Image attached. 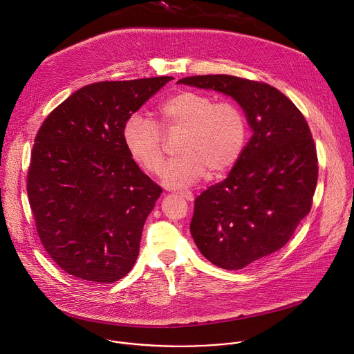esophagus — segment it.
Instances as JSON below:
<instances>
[{
	"label": "esophagus",
	"instance_id": "obj_1",
	"mask_svg": "<svg viewBox=\"0 0 354 354\" xmlns=\"http://www.w3.org/2000/svg\"><path fill=\"white\" fill-rule=\"evenodd\" d=\"M179 194H180L183 198H186L187 201H193V200H194V196H193L192 192H179Z\"/></svg>",
	"mask_w": 354,
	"mask_h": 354
}]
</instances>
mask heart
Segmentation results:
<instances>
[{
  "mask_svg": "<svg viewBox=\"0 0 354 354\" xmlns=\"http://www.w3.org/2000/svg\"><path fill=\"white\" fill-rule=\"evenodd\" d=\"M165 131H182L179 158L168 164L162 180L168 187H187L210 171H228L242 154L246 141V120L238 105L216 102L207 93L180 91L160 105ZM123 142L131 158L148 174L158 175L164 167V137L156 122L140 113L123 126Z\"/></svg>",
  "mask_w": 354,
  "mask_h": 354,
  "instance_id": "obj_1",
  "label": "heart"
}]
</instances>
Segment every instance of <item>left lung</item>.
Instances as JSON below:
<instances>
[{"mask_svg": "<svg viewBox=\"0 0 354 354\" xmlns=\"http://www.w3.org/2000/svg\"><path fill=\"white\" fill-rule=\"evenodd\" d=\"M234 97L252 137L228 176L194 200L190 234L213 265L239 270L283 248L313 206L317 148L308 123L274 86L234 75L178 81Z\"/></svg>", "mask_w": 354, "mask_h": 354, "instance_id": "1", "label": "left lung"}]
</instances>
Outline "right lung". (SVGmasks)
<instances>
[{
  "instance_id": "add662e5",
  "label": "right lung",
  "mask_w": 354,
  "mask_h": 354,
  "mask_svg": "<svg viewBox=\"0 0 354 354\" xmlns=\"http://www.w3.org/2000/svg\"><path fill=\"white\" fill-rule=\"evenodd\" d=\"M172 77L82 86L40 126L28 197L43 248L85 281L113 283L134 266L162 189L129 154L123 126Z\"/></svg>"
}]
</instances>
